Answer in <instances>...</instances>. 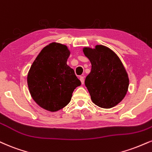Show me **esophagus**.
Listing matches in <instances>:
<instances>
[{"label": "esophagus", "instance_id": "esophagus-1", "mask_svg": "<svg viewBox=\"0 0 152 152\" xmlns=\"http://www.w3.org/2000/svg\"><path fill=\"white\" fill-rule=\"evenodd\" d=\"M80 81H81L82 84L84 83V77H83V76H80Z\"/></svg>", "mask_w": 152, "mask_h": 152}]
</instances>
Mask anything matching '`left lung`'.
<instances>
[{"label":"left lung","mask_w":152,"mask_h":152,"mask_svg":"<svg viewBox=\"0 0 152 152\" xmlns=\"http://www.w3.org/2000/svg\"><path fill=\"white\" fill-rule=\"evenodd\" d=\"M90 60L91 71L85 80L93 103L103 108H111L123 100L129 87V77L120 58L103 45L83 47Z\"/></svg>","instance_id":"obj_1"}]
</instances>
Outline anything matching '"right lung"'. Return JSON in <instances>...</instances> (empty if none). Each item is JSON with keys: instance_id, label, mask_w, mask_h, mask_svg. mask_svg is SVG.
I'll return each instance as SVG.
<instances>
[{"instance_id": "right-lung-1", "label": "right lung", "mask_w": 152, "mask_h": 152, "mask_svg": "<svg viewBox=\"0 0 152 152\" xmlns=\"http://www.w3.org/2000/svg\"><path fill=\"white\" fill-rule=\"evenodd\" d=\"M67 46L57 42L42 49L27 74L29 91L35 103L46 110L56 112L67 105L81 81L67 65Z\"/></svg>"}]
</instances>
